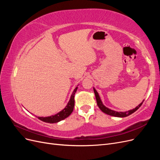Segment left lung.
I'll return each mask as SVG.
<instances>
[{"label": "left lung", "mask_w": 160, "mask_h": 160, "mask_svg": "<svg viewBox=\"0 0 160 160\" xmlns=\"http://www.w3.org/2000/svg\"><path fill=\"white\" fill-rule=\"evenodd\" d=\"M93 91H94V93H95V98H96V101H97V103H98V105L99 108L103 111V113L108 114V115H111V116H113V117H118V118H125V117H127V116H129V115L132 114L133 113H134L135 111H136L139 108L140 106H141L143 102V101L142 102L139 104L137 107H135L134 109H131V110H129L128 111H124V112H123V111H114V110H112L111 109H109L108 108L105 107V106L103 104V102L101 101V98L100 97L99 95V93L98 92L96 91V89L93 88Z\"/></svg>", "instance_id": "1"}]
</instances>
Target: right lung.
<instances>
[{
    "instance_id": "add662e5",
    "label": "right lung",
    "mask_w": 160,
    "mask_h": 160,
    "mask_svg": "<svg viewBox=\"0 0 160 160\" xmlns=\"http://www.w3.org/2000/svg\"><path fill=\"white\" fill-rule=\"evenodd\" d=\"M77 88H78V87L75 88V89L73 90V91H72L69 102L67 104L65 108L61 110L59 113H57L54 115H51V116H49V117H45V118L38 117V119H39L40 120L42 121V122H46V123H55L59 122L60 121L63 120L67 117H69L72 112V111H73L74 105H75L74 98H75V94L77 90Z\"/></svg>"
}]
</instances>
